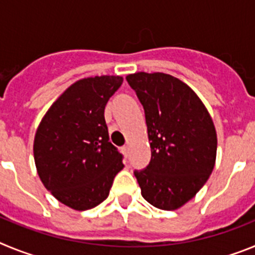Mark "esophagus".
Listing matches in <instances>:
<instances>
[{"instance_id": "esophagus-1", "label": "esophagus", "mask_w": 255, "mask_h": 255, "mask_svg": "<svg viewBox=\"0 0 255 255\" xmlns=\"http://www.w3.org/2000/svg\"><path fill=\"white\" fill-rule=\"evenodd\" d=\"M121 150H123L124 155H125V157H128V150H129V147H128V145H125V147L121 148Z\"/></svg>"}]
</instances>
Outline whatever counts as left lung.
I'll return each instance as SVG.
<instances>
[{"instance_id":"1","label":"left lung","mask_w":255,"mask_h":255,"mask_svg":"<svg viewBox=\"0 0 255 255\" xmlns=\"http://www.w3.org/2000/svg\"><path fill=\"white\" fill-rule=\"evenodd\" d=\"M126 80L145 112L152 158L135 171L141 195L163 211H175L197 195L215 168L217 132L193 89L163 73H135Z\"/></svg>"}]
</instances>
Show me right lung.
Here are the masks:
<instances>
[{
    "label": "right lung",
    "instance_id": "right-lung-1",
    "mask_svg": "<svg viewBox=\"0 0 255 255\" xmlns=\"http://www.w3.org/2000/svg\"><path fill=\"white\" fill-rule=\"evenodd\" d=\"M123 76L80 79L52 103L38 126L33 152L44 188L65 206L87 211L110 194L124 168L108 139L105 107Z\"/></svg>",
    "mask_w": 255,
    "mask_h": 255
}]
</instances>
